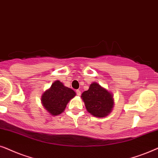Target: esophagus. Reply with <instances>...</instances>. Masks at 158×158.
<instances>
[{"instance_id":"34e87169","label":"esophagus","mask_w":158,"mask_h":158,"mask_svg":"<svg viewBox=\"0 0 158 158\" xmlns=\"http://www.w3.org/2000/svg\"><path fill=\"white\" fill-rule=\"evenodd\" d=\"M76 92H77V95H78V96L81 95V90H80V89H77V91H76Z\"/></svg>"}]
</instances>
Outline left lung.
Here are the masks:
<instances>
[{"label": "left lung", "mask_w": 158, "mask_h": 158, "mask_svg": "<svg viewBox=\"0 0 158 158\" xmlns=\"http://www.w3.org/2000/svg\"><path fill=\"white\" fill-rule=\"evenodd\" d=\"M81 98L87 112L97 118L106 117L114 106L113 94L97 82H92Z\"/></svg>", "instance_id": "obj_1"}]
</instances>
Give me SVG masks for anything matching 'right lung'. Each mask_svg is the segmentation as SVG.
I'll use <instances>...</instances> for the list:
<instances>
[{"label": "right lung", "mask_w": 158, "mask_h": 158, "mask_svg": "<svg viewBox=\"0 0 158 158\" xmlns=\"http://www.w3.org/2000/svg\"><path fill=\"white\" fill-rule=\"evenodd\" d=\"M75 96L76 92L72 89L56 80L42 94L41 102L50 115H58L64 112L68 102Z\"/></svg>", "instance_id": "obj_1"}]
</instances>
